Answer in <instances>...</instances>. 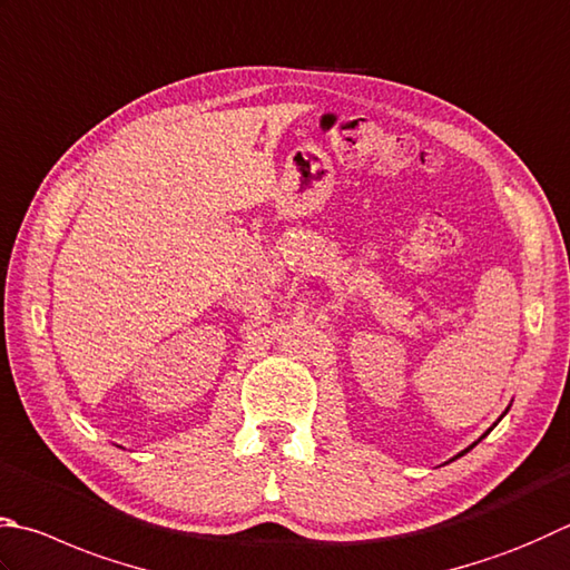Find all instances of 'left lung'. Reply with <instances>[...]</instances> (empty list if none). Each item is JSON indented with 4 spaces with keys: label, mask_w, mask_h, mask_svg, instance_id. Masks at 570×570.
<instances>
[{
    "label": "left lung",
    "mask_w": 570,
    "mask_h": 570,
    "mask_svg": "<svg viewBox=\"0 0 570 570\" xmlns=\"http://www.w3.org/2000/svg\"><path fill=\"white\" fill-rule=\"evenodd\" d=\"M471 446H474V444H471ZM471 446H469V449H471ZM469 449H466V452H469Z\"/></svg>",
    "instance_id": "1"
}]
</instances>
